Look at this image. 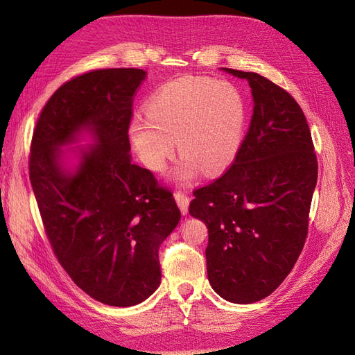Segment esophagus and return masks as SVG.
I'll return each mask as SVG.
<instances>
[{"mask_svg": "<svg viewBox=\"0 0 355 355\" xmlns=\"http://www.w3.org/2000/svg\"><path fill=\"white\" fill-rule=\"evenodd\" d=\"M175 200L178 202V206H179L182 214H187L188 213V207H189V197L184 196V194H182V192H176Z\"/></svg>", "mask_w": 355, "mask_h": 355, "instance_id": "esophagus-1", "label": "esophagus"}]
</instances>
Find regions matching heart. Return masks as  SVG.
<instances>
[{
  "label": "heart",
  "mask_w": 355,
  "mask_h": 355,
  "mask_svg": "<svg viewBox=\"0 0 355 355\" xmlns=\"http://www.w3.org/2000/svg\"><path fill=\"white\" fill-rule=\"evenodd\" d=\"M146 116L136 114L128 136L142 163L164 170L175 153L173 178L188 184L200 176L218 175L237 157L245 127V102L230 81L187 77L168 81L145 103Z\"/></svg>",
  "instance_id": "1"
}]
</instances>
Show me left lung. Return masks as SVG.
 <instances>
[{"instance_id": "8db88e82", "label": "left lung", "mask_w": 355, "mask_h": 355, "mask_svg": "<svg viewBox=\"0 0 355 355\" xmlns=\"http://www.w3.org/2000/svg\"><path fill=\"white\" fill-rule=\"evenodd\" d=\"M220 69L249 83L253 115L234 164L194 192L189 214L207 225L214 292L232 304H253L284 282L304 249L318 166L292 96L256 72Z\"/></svg>"}]
</instances>
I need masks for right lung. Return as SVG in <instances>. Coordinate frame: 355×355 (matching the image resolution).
<instances>
[{
    "label": "right lung",
    "instance_id": "right-lung-1",
    "mask_svg": "<svg viewBox=\"0 0 355 355\" xmlns=\"http://www.w3.org/2000/svg\"><path fill=\"white\" fill-rule=\"evenodd\" d=\"M145 78L144 69L115 68L65 83L31 145V185L53 250L75 284L111 306L155 292L158 249L180 220L173 194L132 163L128 124Z\"/></svg>",
    "mask_w": 355,
    "mask_h": 355
}]
</instances>
